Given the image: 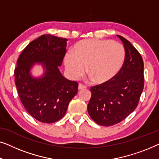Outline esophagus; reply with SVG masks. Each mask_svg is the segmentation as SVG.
Wrapping results in <instances>:
<instances>
[{
  "label": "esophagus",
  "instance_id": "1",
  "mask_svg": "<svg viewBox=\"0 0 159 159\" xmlns=\"http://www.w3.org/2000/svg\"><path fill=\"white\" fill-rule=\"evenodd\" d=\"M86 88H87V86H86V85H84L83 84H79V89H86Z\"/></svg>",
  "mask_w": 159,
  "mask_h": 159
}]
</instances>
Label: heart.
<instances>
[{"label": "heart", "mask_w": 159, "mask_h": 159, "mask_svg": "<svg viewBox=\"0 0 159 159\" xmlns=\"http://www.w3.org/2000/svg\"><path fill=\"white\" fill-rule=\"evenodd\" d=\"M73 54L67 53L64 61L71 78L79 79L87 72L97 84L111 80L119 73L125 57L124 47L112 40L84 39L77 42Z\"/></svg>", "instance_id": "obj_1"}]
</instances>
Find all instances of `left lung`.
<instances>
[{
  "instance_id": "obj_1",
  "label": "left lung",
  "mask_w": 159,
  "mask_h": 159,
  "mask_svg": "<svg viewBox=\"0 0 159 159\" xmlns=\"http://www.w3.org/2000/svg\"><path fill=\"white\" fill-rule=\"evenodd\" d=\"M125 57L119 73L106 83L91 87L88 112L96 123L111 126L124 120L137 107L144 87L143 60L128 40L117 35Z\"/></svg>"
}]
</instances>
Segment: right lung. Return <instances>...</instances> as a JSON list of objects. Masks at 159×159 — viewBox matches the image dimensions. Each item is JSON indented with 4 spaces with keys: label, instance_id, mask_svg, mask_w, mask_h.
Segmentation results:
<instances>
[{
    "label": "right lung",
    "instance_id": "obj_1",
    "mask_svg": "<svg viewBox=\"0 0 159 159\" xmlns=\"http://www.w3.org/2000/svg\"><path fill=\"white\" fill-rule=\"evenodd\" d=\"M67 39L43 34L31 42L17 60L14 70L19 97L27 112L38 121L53 123L64 117L79 84L62 76L58 66L66 55ZM46 69L44 77L34 79L29 70L34 62Z\"/></svg>",
    "mask_w": 159,
    "mask_h": 159
}]
</instances>
